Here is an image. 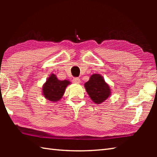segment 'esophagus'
I'll use <instances>...</instances> for the list:
<instances>
[{"mask_svg":"<svg viewBox=\"0 0 157 157\" xmlns=\"http://www.w3.org/2000/svg\"><path fill=\"white\" fill-rule=\"evenodd\" d=\"M73 81L74 83H76V84H80L81 83V80L79 78H74Z\"/></svg>","mask_w":157,"mask_h":157,"instance_id":"34e87169","label":"esophagus"}]
</instances>
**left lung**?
I'll use <instances>...</instances> for the list:
<instances>
[{"instance_id": "left-lung-1", "label": "left lung", "mask_w": 157, "mask_h": 157, "mask_svg": "<svg viewBox=\"0 0 157 157\" xmlns=\"http://www.w3.org/2000/svg\"><path fill=\"white\" fill-rule=\"evenodd\" d=\"M85 89L91 100L95 104H101L111 95L109 85L100 74H93L84 84Z\"/></svg>"}]
</instances>
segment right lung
<instances>
[{"label": "right lung", "instance_id": "add662e5", "mask_svg": "<svg viewBox=\"0 0 157 157\" xmlns=\"http://www.w3.org/2000/svg\"><path fill=\"white\" fill-rule=\"evenodd\" d=\"M71 84L69 80H59L55 74L52 73L42 87L44 98L51 102H57L62 98L66 88Z\"/></svg>", "mask_w": 157, "mask_h": 157}]
</instances>
